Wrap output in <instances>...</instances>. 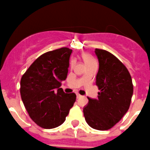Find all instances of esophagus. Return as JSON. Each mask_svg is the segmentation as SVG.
<instances>
[{
  "label": "esophagus",
  "instance_id": "obj_1",
  "mask_svg": "<svg viewBox=\"0 0 150 150\" xmlns=\"http://www.w3.org/2000/svg\"><path fill=\"white\" fill-rule=\"evenodd\" d=\"M81 96H81L80 94H79V93H76V98H77V99H79V98H80Z\"/></svg>",
  "mask_w": 150,
  "mask_h": 150
}]
</instances>
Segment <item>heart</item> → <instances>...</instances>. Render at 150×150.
I'll use <instances>...</instances> for the list:
<instances>
[{"instance_id": "heart-1", "label": "heart", "mask_w": 150, "mask_h": 150, "mask_svg": "<svg viewBox=\"0 0 150 150\" xmlns=\"http://www.w3.org/2000/svg\"><path fill=\"white\" fill-rule=\"evenodd\" d=\"M82 59H83V60L85 61V64H86L87 65H90V64L92 63V62H93L94 61H95L93 59L92 57L88 54V53H83V54H82ZM74 59H71V62H70V65L72 66V65H74Z\"/></svg>"}]
</instances>
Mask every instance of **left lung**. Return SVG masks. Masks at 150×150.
Here are the masks:
<instances>
[{
    "label": "left lung",
    "instance_id": "8db88e82",
    "mask_svg": "<svg viewBox=\"0 0 150 150\" xmlns=\"http://www.w3.org/2000/svg\"><path fill=\"white\" fill-rule=\"evenodd\" d=\"M95 54L99 64L96 82L99 96L97 99L88 98L83 113L90 127L98 130H108L127 112L133 85L127 68L116 57L99 48H96Z\"/></svg>",
    "mask_w": 150,
    "mask_h": 150
}]
</instances>
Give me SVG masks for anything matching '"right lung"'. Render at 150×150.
Listing matches in <instances>:
<instances>
[{"mask_svg":"<svg viewBox=\"0 0 150 150\" xmlns=\"http://www.w3.org/2000/svg\"><path fill=\"white\" fill-rule=\"evenodd\" d=\"M71 52L62 47L44 53L21 77L20 91L25 110L32 121L44 129L62 125L76 101L74 93H65L59 88L60 81L67 77Z\"/></svg>","mask_w":150,"mask_h":150,"instance_id":"obj_1","label":"right lung"}]
</instances>
